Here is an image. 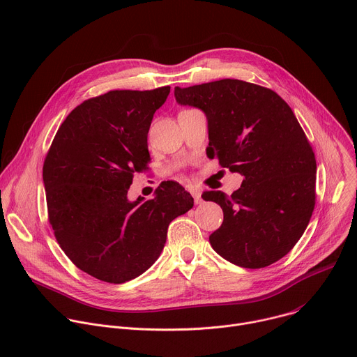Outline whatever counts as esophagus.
<instances>
[{"mask_svg": "<svg viewBox=\"0 0 357 357\" xmlns=\"http://www.w3.org/2000/svg\"><path fill=\"white\" fill-rule=\"evenodd\" d=\"M190 193L193 196L196 204L202 203V190L199 187H190Z\"/></svg>", "mask_w": 357, "mask_h": 357, "instance_id": "34e87169", "label": "esophagus"}]
</instances>
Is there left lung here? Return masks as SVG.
Returning a JSON list of instances; mask_svg holds the SVG:
<instances>
[{
  "instance_id": "1",
  "label": "left lung",
  "mask_w": 357,
  "mask_h": 357,
  "mask_svg": "<svg viewBox=\"0 0 357 357\" xmlns=\"http://www.w3.org/2000/svg\"><path fill=\"white\" fill-rule=\"evenodd\" d=\"M176 101L207 119V157L244 177L231 196L206 191L223 208L210 236L227 261L260 268L284 257L303 236L316 200V158L289 104L241 79L174 89Z\"/></svg>"
}]
</instances>
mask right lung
I'll return each mask as SVG.
<instances>
[{
	"instance_id": "obj_1",
	"label": "right lung",
	"mask_w": 357,
	"mask_h": 357,
	"mask_svg": "<svg viewBox=\"0 0 357 357\" xmlns=\"http://www.w3.org/2000/svg\"><path fill=\"white\" fill-rule=\"evenodd\" d=\"M170 87L116 90L75 107L43 167L50 225L68 259L90 276L124 283L160 257L169 225L195 202L176 181L154 199L128 200L132 173L151 160L147 134Z\"/></svg>"
}]
</instances>
